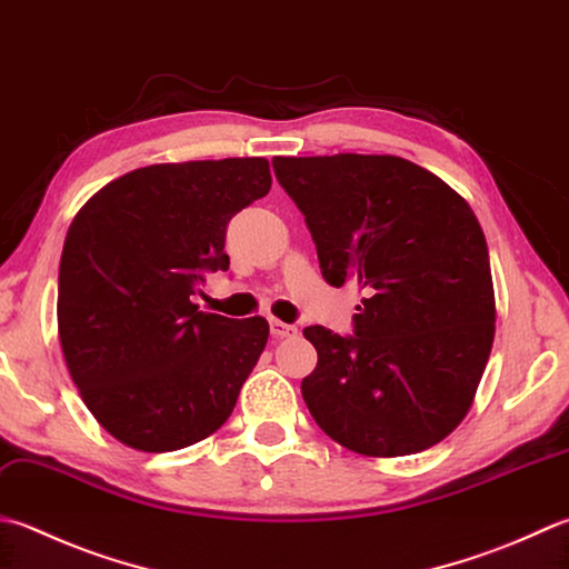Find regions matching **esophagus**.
<instances>
[{"label": "esophagus", "instance_id": "34e87169", "mask_svg": "<svg viewBox=\"0 0 569 569\" xmlns=\"http://www.w3.org/2000/svg\"><path fill=\"white\" fill-rule=\"evenodd\" d=\"M269 326H271V336L273 338H291V336H296V332H298V328L291 326V322H283V320H278V318H271Z\"/></svg>", "mask_w": 569, "mask_h": 569}]
</instances>
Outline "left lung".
<instances>
[{"instance_id":"left-lung-1","label":"left lung","mask_w":569,"mask_h":569,"mask_svg":"<svg viewBox=\"0 0 569 569\" xmlns=\"http://www.w3.org/2000/svg\"><path fill=\"white\" fill-rule=\"evenodd\" d=\"M306 217L322 278L358 283L352 336L303 330L318 365L310 415L365 456L419 453L461 425L493 345L483 229L461 194L395 154L273 158Z\"/></svg>"}]
</instances>
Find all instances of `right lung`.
Instances as JSON below:
<instances>
[{
	"label": "right lung",
	"instance_id": "right-lung-1",
	"mask_svg": "<svg viewBox=\"0 0 569 569\" xmlns=\"http://www.w3.org/2000/svg\"><path fill=\"white\" fill-rule=\"evenodd\" d=\"M263 158L150 164L118 177L71 221L59 338L100 427L138 451L214 433L269 340L263 318L204 313V273L227 271V227L269 194Z\"/></svg>",
	"mask_w": 569,
	"mask_h": 569
}]
</instances>
